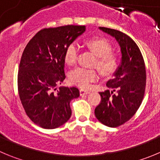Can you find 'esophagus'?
I'll return each instance as SVG.
<instances>
[{
	"instance_id": "1",
	"label": "esophagus",
	"mask_w": 160,
	"mask_h": 160,
	"mask_svg": "<svg viewBox=\"0 0 160 160\" xmlns=\"http://www.w3.org/2000/svg\"><path fill=\"white\" fill-rule=\"evenodd\" d=\"M90 93V92H88V91H84L83 89L80 90V95H88V94Z\"/></svg>"
}]
</instances>
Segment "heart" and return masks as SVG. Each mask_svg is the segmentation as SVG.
I'll use <instances>...</instances> for the list:
<instances>
[{
	"mask_svg": "<svg viewBox=\"0 0 160 160\" xmlns=\"http://www.w3.org/2000/svg\"><path fill=\"white\" fill-rule=\"evenodd\" d=\"M85 45L92 50L96 61L94 66H96L104 76L113 75L118 68L119 62L117 56L112 53V46L108 41L102 38H92L85 42ZM79 47L77 43L72 42L66 47L64 54L65 62L68 65H72L77 62L78 58ZM69 80L72 84L83 89L91 88L92 83L98 80V75L95 69L77 68L70 72Z\"/></svg>",
	"mask_w": 160,
	"mask_h": 160,
	"instance_id": "heart-1",
	"label": "heart"
}]
</instances>
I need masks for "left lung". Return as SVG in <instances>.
<instances>
[{"label":"left lung","instance_id":"1","mask_svg":"<svg viewBox=\"0 0 160 160\" xmlns=\"http://www.w3.org/2000/svg\"><path fill=\"white\" fill-rule=\"evenodd\" d=\"M99 29L114 37L122 52V63L108 80L112 89L99 92L101 102L95 109L96 118L103 125L115 128L128 122L139 109L146 87V70L141 52L127 35L114 29Z\"/></svg>","mask_w":160,"mask_h":160}]
</instances>
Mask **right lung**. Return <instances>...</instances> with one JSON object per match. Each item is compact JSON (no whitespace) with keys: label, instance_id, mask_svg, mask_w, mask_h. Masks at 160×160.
I'll use <instances>...</instances> for the list:
<instances>
[{"label":"right lung","instance_id":"right-lung-1","mask_svg":"<svg viewBox=\"0 0 160 160\" xmlns=\"http://www.w3.org/2000/svg\"><path fill=\"white\" fill-rule=\"evenodd\" d=\"M85 29L76 25L44 28L23 50L17 77L19 98L27 115L43 129L64 125L71 117L70 101L80 96L77 88L57 90V86L65 79V49Z\"/></svg>","mask_w":160,"mask_h":160}]
</instances>
